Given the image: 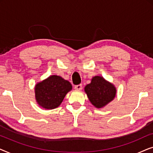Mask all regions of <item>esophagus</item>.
I'll use <instances>...</instances> for the list:
<instances>
[{
	"label": "esophagus",
	"instance_id": "obj_1",
	"mask_svg": "<svg viewBox=\"0 0 153 153\" xmlns=\"http://www.w3.org/2000/svg\"><path fill=\"white\" fill-rule=\"evenodd\" d=\"M74 88L77 90V91H80V90L82 89V84H79V85H76L74 86Z\"/></svg>",
	"mask_w": 153,
	"mask_h": 153
}]
</instances>
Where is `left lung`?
I'll return each mask as SVG.
<instances>
[{
	"label": "left lung",
	"instance_id": "obj_1",
	"mask_svg": "<svg viewBox=\"0 0 153 153\" xmlns=\"http://www.w3.org/2000/svg\"><path fill=\"white\" fill-rule=\"evenodd\" d=\"M88 97L95 107L102 108L109 103L116 96V88L102 76H96L85 87Z\"/></svg>",
	"mask_w": 153,
	"mask_h": 153
}]
</instances>
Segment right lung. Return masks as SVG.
<instances>
[{"label": "right lung", "instance_id": "obj_1", "mask_svg": "<svg viewBox=\"0 0 153 153\" xmlns=\"http://www.w3.org/2000/svg\"><path fill=\"white\" fill-rule=\"evenodd\" d=\"M71 90L72 85L68 81L53 75L35 85V98L42 107L53 109L61 104Z\"/></svg>", "mask_w": 153, "mask_h": 153}]
</instances>
